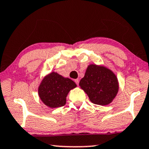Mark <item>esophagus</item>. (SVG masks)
<instances>
[{"instance_id":"1","label":"esophagus","mask_w":149,"mask_h":149,"mask_svg":"<svg viewBox=\"0 0 149 149\" xmlns=\"http://www.w3.org/2000/svg\"><path fill=\"white\" fill-rule=\"evenodd\" d=\"M74 82H75V83H76L77 85H79V79H74Z\"/></svg>"}]
</instances>
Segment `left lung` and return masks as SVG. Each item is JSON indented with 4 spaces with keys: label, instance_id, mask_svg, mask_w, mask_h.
<instances>
[{
    "label": "left lung",
    "instance_id": "1",
    "mask_svg": "<svg viewBox=\"0 0 149 149\" xmlns=\"http://www.w3.org/2000/svg\"><path fill=\"white\" fill-rule=\"evenodd\" d=\"M79 85L93 103L107 105L116 97L119 83L116 74L109 68L97 64H89Z\"/></svg>",
    "mask_w": 149,
    "mask_h": 149
}]
</instances>
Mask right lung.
<instances>
[{"mask_svg": "<svg viewBox=\"0 0 149 149\" xmlns=\"http://www.w3.org/2000/svg\"><path fill=\"white\" fill-rule=\"evenodd\" d=\"M76 87V83L71 79L52 72L42 79L38 87V95L46 106L56 108L66 104L68 93Z\"/></svg>", "mask_w": 149, "mask_h": 149, "instance_id": "right-lung-1", "label": "right lung"}]
</instances>
